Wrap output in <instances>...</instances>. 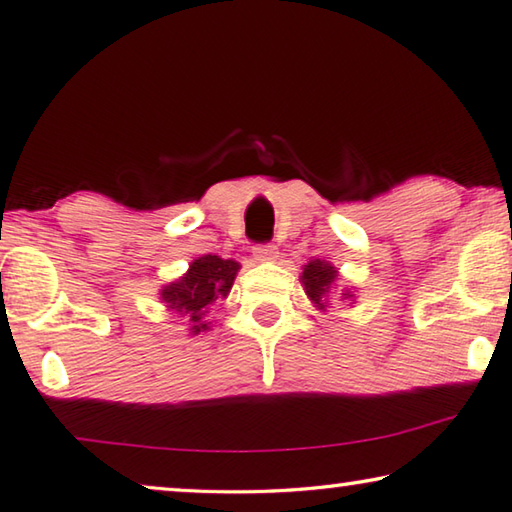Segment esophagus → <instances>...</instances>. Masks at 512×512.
<instances>
[{
	"mask_svg": "<svg viewBox=\"0 0 512 512\" xmlns=\"http://www.w3.org/2000/svg\"><path fill=\"white\" fill-rule=\"evenodd\" d=\"M253 255L259 262H273L277 257V248L273 244H259L253 248Z\"/></svg>",
	"mask_w": 512,
	"mask_h": 512,
	"instance_id": "1",
	"label": "esophagus"
}]
</instances>
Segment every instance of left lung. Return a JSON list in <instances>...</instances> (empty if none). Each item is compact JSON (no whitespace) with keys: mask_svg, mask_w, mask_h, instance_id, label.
Wrapping results in <instances>:
<instances>
[{"mask_svg":"<svg viewBox=\"0 0 512 512\" xmlns=\"http://www.w3.org/2000/svg\"><path fill=\"white\" fill-rule=\"evenodd\" d=\"M336 277H339V271L332 264L327 262H320V259H311L309 264L302 266V275L300 280L305 284V293L309 296V300L314 302L318 309H327V296L329 291H332V284ZM343 300L345 298H352L350 291L341 293Z\"/></svg>","mask_w":512,"mask_h":512,"instance_id":"obj_1","label":"left lung"}]
</instances>
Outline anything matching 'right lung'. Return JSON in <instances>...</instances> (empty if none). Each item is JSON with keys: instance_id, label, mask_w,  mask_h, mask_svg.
<instances>
[{"instance_id": "add662e5", "label": "right lung", "mask_w": 512, "mask_h": 512, "mask_svg": "<svg viewBox=\"0 0 512 512\" xmlns=\"http://www.w3.org/2000/svg\"><path fill=\"white\" fill-rule=\"evenodd\" d=\"M239 271L235 259H221L219 255H203L189 264L180 280L162 287L160 298L167 307L187 318L189 332L198 334L210 329L207 314L219 298H225L232 289Z\"/></svg>"}]
</instances>
